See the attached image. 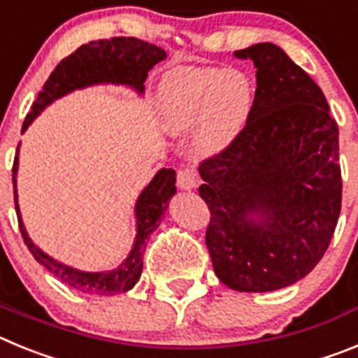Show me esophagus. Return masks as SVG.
I'll list each match as a JSON object with an SVG mask.
<instances>
[{"instance_id":"1","label":"esophagus","mask_w":358,"mask_h":358,"mask_svg":"<svg viewBox=\"0 0 358 358\" xmlns=\"http://www.w3.org/2000/svg\"><path fill=\"white\" fill-rule=\"evenodd\" d=\"M199 185V177L194 170H179L177 172V186L181 189H194Z\"/></svg>"}]
</instances>
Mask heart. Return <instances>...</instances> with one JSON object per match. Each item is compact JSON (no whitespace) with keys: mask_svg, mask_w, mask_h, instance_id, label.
<instances>
[{"mask_svg":"<svg viewBox=\"0 0 358 358\" xmlns=\"http://www.w3.org/2000/svg\"><path fill=\"white\" fill-rule=\"evenodd\" d=\"M161 123L173 136L194 132L201 157L220 156L242 138L256 106V85L242 69L176 68L157 90Z\"/></svg>","mask_w":358,"mask_h":358,"instance_id":"b5f03b06","label":"heart"}]
</instances>
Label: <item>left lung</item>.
Instances as JSON below:
<instances>
[{
	"instance_id": "8db88e82",
	"label": "left lung",
	"mask_w": 358,
	"mask_h": 358,
	"mask_svg": "<svg viewBox=\"0 0 358 358\" xmlns=\"http://www.w3.org/2000/svg\"><path fill=\"white\" fill-rule=\"evenodd\" d=\"M256 68L242 138L202 161L215 274L238 292L292 285L319 264L339 220V127L321 87L273 43L238 50Z\"/></svg>"
}]
</instances>
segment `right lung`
Listing matches in <instances>:
<instances>
[{
	"label": "right lung",
	"instance_id": "add662e5",
	"mask_svg": "<svg viewBox=\"0 0 358 358\" xmlns=\"http://www.w3.org/2000/svg\"><path fill=\"white\" fill-rule=\"evenodd\" d=\"M166 59V52L156 44L145 43L136 37H113V39L91 41L82 44L69 57H66L48 77L43 91H39L37 100L31 106L21 129L24 134L31 122L55 100L66 96L77 90L91 87L100 84L125 85L138 94L145 93L147 75L157 62ZM21 145V143H19ZM19 145L17 154L12 169L14 181V202L17 213L19 229L23 235L27 248L31 256L48 268L53 276L71 289L93 296H115L118 292H127L138 283L143 271V255L150 235L161 224L164 211L169 210L170 199L176 195V172L172 169H161L150 182L143 188L134 206L136 217V238L129 256L113 271L87 273L71 265L55 260L48 252L39 249L28 236V231L21 218V210L17 204V169H19Z\"/></svg>",
	"mask_w": 358,
	"mask_h": 358
}]
</instances>
